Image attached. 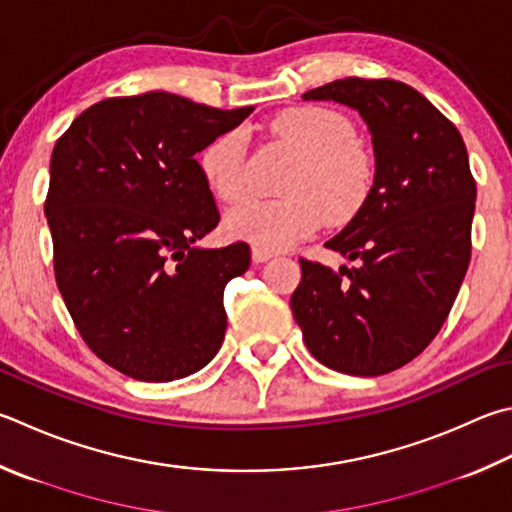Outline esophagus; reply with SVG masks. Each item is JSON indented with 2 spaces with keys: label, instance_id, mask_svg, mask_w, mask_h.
Masks as SVG:
<instances>
[{
  "label": "esophagus",
  "instance_id": "esophagus-1",
  "mask_svg": "<svg viewBox=\"0 0 512 512\" xmlns=\"http://www.w3.org/2000/svg\"><path fill=\"white\" fill-rule=\"evenodd\" d=\"M271 257H273L271 250H264V248L253 246V262H255V264H264V262H268V259H271Z\"/></svg>",
  "mask_w": 512,
  "mask_h": 512
}]
</instances>
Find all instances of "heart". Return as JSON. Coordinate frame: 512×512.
Masks as SVG:
<instances>
[{"label":"heart","mask_w":512,"mask_h":512,"mask_svg":"<svg viewBox=\"0 0 512 512\" xmlns=\"http://www.w3.org/2000/svg\"><path fill=\"white\" fill-rule=\"evenodd\" d=\"M275 134L293 143L306 159L288 185V199H246L228 210L224 228L232 239L264 250L291 248L311 237L324 221H349L374 188V163L356 143V129L327 107H295L273 120ZM201 172L221 201H237L248 190L244 134L217 136L201 154Z\"/></svg>","instance_id":"1"}]
</instances>
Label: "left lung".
Masks as SVG:
<instances>
[{
  "label": "left lung",
  "instance_id": "1",
  "mask_svg": "<svg viewBox=\"0 0 512 512\" xmlns=\"http://www.w3.org/2000/svg\"><path fill=\"white\" fill-rule=\"evenodd\" d=\"M302 98L358 111L376 174L362 208L324 244L360 264L331 271L300 259L293 318L322 365L389 374L434 340L466 277L477 199L466 143L430 100L396 80L345 78Z\"/></svg>",
  "mask_w": 512,
  "mask_h": 512
}]
</instances>
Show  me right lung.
I'll use <instances>...</instances> for the list:
<instances>
[{
    "instance_id": "right-lung-1",
    "label": "right lung",
    "mask_w": 512,
    "mask_h": 512,
    "mask_svg": "<svg viewBox=\"0 0 512 512\" xmlns=\"http://www.w3.org/2000/svg\"><path fill=\"white\" fill-rule=\"evenodd\" d=\"M253 109L167 91L107 98L55 143L44 203L55 280L80 336L120 374L170 383L217 356L224 288L248 271L250 246H197L219 212L194 154Z\"/></svg>"
}]
</instances>
